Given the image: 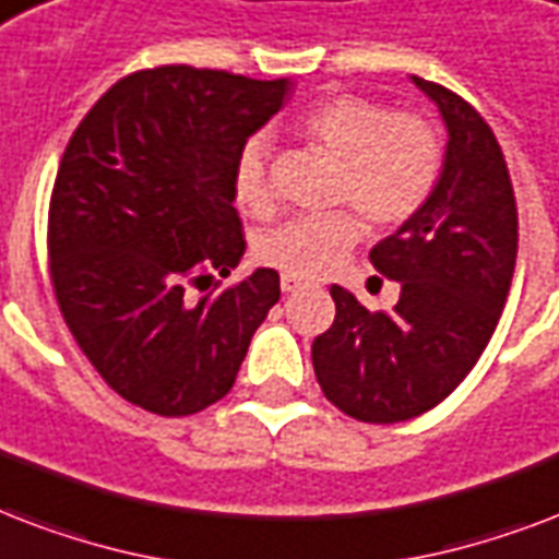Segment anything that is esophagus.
Listing matches in <instances>:
<instances>
[{"label":"esophagus","instance_id":"esophagus-1","mask_svg":"<svg viewBox=\"0 0 559 559\" xmlns=\"http://www.w3.org/2000/svg\"><path fill=\"white\" fill-rule=\"evenodd\" d=\"M280 285H283V292L288 294V292H297V288H302V285H306V283H302L300 276L283 274V276H280Z\"/></svg>","mask_w":559,"mask_h":559}]
</instances>
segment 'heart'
Returning a JSON list of instances; mask_svg holds the SVG:
<instances>
[{
	"mask_svg": "<svg viewBox=\"0 0 559 559\" xmlns=\"http://www.w3.org/2000/svg\"><path fill=\"white\" fill-rule=\"evenodd\" d=\"M297 133L314 148L338 157L335 203H349L376 230L414 218L435 192L443 168V140L435 122L414 110H393L367 95H332L300 116ZM233 194L250 215H271L265 145L250 140L236 157ZM365 236L352 210L300 215L267 230L257 257L267 267L314 280L338 265Z\"/></svg>",
	"mask_w": 559,
	"mask_h": 559,
	"instance_id": "obj_1",
	"label": "heart"
}]
</instances>
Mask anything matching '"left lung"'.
<instances>
[{
    "instance_id": "8db88e82",
    "label": "left lung",
    "mask_w": 559,
    "mask_h": 559,
    "mask_svg": "<svg viewBox=\"0 0 559 559\" xmlns=\"http://www.w3.org/2000/svg\"><path fill=\"white\" fill-rule=\"evenodd\" d=\"M449 128L443 175L426 206L370 250L400 283L391 311L332 285L335 320L311 344L323 396L361 423L419 417L455 391L490 344L519 248L516 194L496 133L473 104L414 75Z\"/></svg>"
}]
</instances>
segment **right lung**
<instances>
[{"label": "right lung", "instance_id": "right-lung-1", "mask_svg": "<svg viewBox=\"0 0 559 559\" xmlns=\"http://www.w3.org/2000/svg\"><path fill=\"white\" fill-rule=\"evenodd\" d=\"M288 81L186 63L119 78L81 119L49 201V276L90 365L122 400L189 417L227 396L280 300L259 267L194 301L245 257L233 168Z\"/></svg>", "mask_w": 559, "mask_h": 559}]
</instances>
